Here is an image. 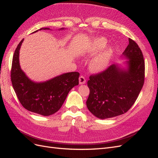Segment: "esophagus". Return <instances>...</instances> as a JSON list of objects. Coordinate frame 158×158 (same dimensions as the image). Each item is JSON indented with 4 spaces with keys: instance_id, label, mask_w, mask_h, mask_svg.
Instances as JSON below:
<instances>
[{
    "instance_id": "1",
    "label": "esophagus",
    "mask_w": 158,
    "mask_h": 158,
    "mask_svg": "<svg viewBox=\"0 0 158 158\" xmlns=\"http://www.w3.org/2000/svg\"><path fill=\"white\" fill-rule=\"evenodd\" d=\"M85 83V78L84 76H81L79 77V84H84Z\"/></svg>"
}]
</instances>
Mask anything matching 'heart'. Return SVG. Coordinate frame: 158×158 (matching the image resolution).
<instances>
[{
    "instance_id": "heart-1",
    "label": "heart",
    "mask_w": 158,
    "mask_h": 158,
    "mask_svg": "<svg viewBox=\"0 0 158 158\" xmlns=\"http://www.w3.org/2000/svg\"><path fill=\"white\" fill-rule=\"evenodd\" d=\"M107 44V40L102 37L95 38L90 43L87 50L88 53L95 55L102 50L90 61L89 68L93 71L100 72L103 70L107 68L111 61L113 55V49L111 47H108L104 49Z\"/></svg>"
}]
</instances>
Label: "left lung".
<instances>
[{
    "instance_id": "1",
    "label": "left lung",
    "mask_w": 158,
    "mask_h": 158,
    "mask_svg": "<svg viewBox=\"0 0 158 158\" xmlns=\"http://www.w3.org/2000/svg\"><path fill=\"white\" fill-rule=\"evenodd\" d=\"M128 41L122 55L127 59L124 63L125 67L114 64L102 73L89 76L86 106L99 118H111L127 112L144 85V56L135 41L130 38Z\"/></svg>"
}]
</instances>
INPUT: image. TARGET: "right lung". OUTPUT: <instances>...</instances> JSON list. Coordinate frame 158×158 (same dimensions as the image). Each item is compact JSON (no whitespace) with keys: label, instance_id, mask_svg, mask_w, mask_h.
<instances>
[{"label":"right lung","instance_id":"right-lung-1","mask_svg":"<svg viewBox=\"0 0 158 158\" xmlns=\"http://www.w3.org/2000/svg\"><path fill=\"white\" fill-rule=\"evenodd\" d=\"M64 29L60 28V30ZM41 30L50 28L42 27L38 30ZM23 41V40L18 44L13 56L11 69L12 86L19 101L25 109L43 116L51 115L63 106L70 89L78 85L80 74L77 72L64 73L41 82L31 80L22 70L19 61Z\"/></svg>","mask_w":158,"mask_h":158}]
</instances>
